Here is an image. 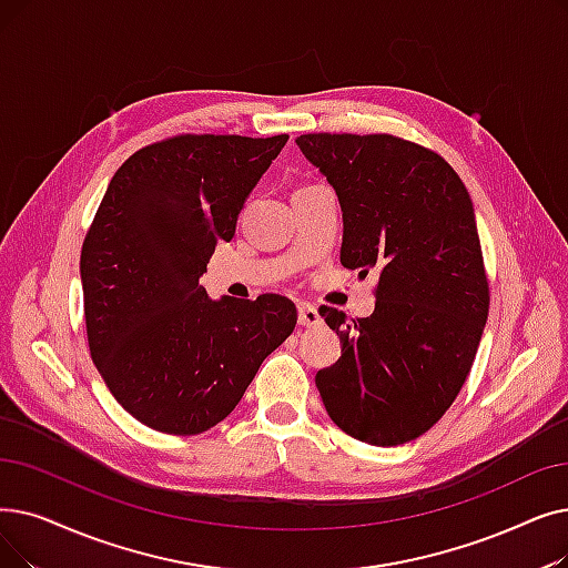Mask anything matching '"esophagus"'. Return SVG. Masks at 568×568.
I'll return each mask as SVG.
<instances>
[{"mask_svg":"<svg viewBox=\"0 0 568 568\" xmlns=\"http://www.w3.org/2000/svg\"><path fill=\"white\" fill-rule=\"evenodd\" d=\"M297 311H300V325L302 327H317L320 323H323L320 311L313 304H300Z\"/></svg>","mask_w":568,"mask_h":568,"instance_id":"34e87169","label":"esophagus"}]
</instances>
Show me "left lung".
<instances>
[{"label": "left lung", "mask_w": 568, "mask_h": 568, "mask_svg": "<svg viewBox=\"0 0 568 568\" xmlns=\"http://www.w3.org/2000/svg\"><path fill=\"white\" fill-rule=\"evenodd\" d=\"M297 145L336 190L341 264L381 274L368 317L351 325L336 308L320 311L341 357L315 385L345 434L402 446L450 408L487 323L471 196L446 160L399 136L302 134Z\"/></svg>", "instance_id": "1"}]
</instances>
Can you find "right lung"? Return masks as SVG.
Segmentation results:
<instances>
[{
    "instance_id": "obj_1",
    "label": "right lung",
    "mask_w": 568,
    "mask_h": 568,
    "mask_svg": "<svg viewBox=\"0 0 568 568\" xmlns=\"http://www.w3.org/2000/svg\"><path fill=\"white\" fill-rule=\"evenodd\" d=\"M287 134H181L136 151L111 179L81 251L90 355L145 427L190 436L241 402L297 308L278 294L209 300L200 276Z\"/></svg>"
}]
</instances>
